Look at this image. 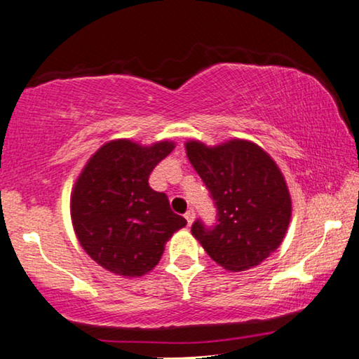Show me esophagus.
Listing matches in <instances>:
<instances>
[{"mask_svg":"<svg viewBox=\"0 0 359 359\" xmlns=\"http://www.w3.org/2000/svg\"><path fill=\"white\" fill-rule=\"evenodd\" d=\"M184 218H186V220H188V225H191V223L194 222V210L189 209V210L184 214Z\"/></svg>","mask_w":359,"mask_h":359,"instance_id":"esophagus-1","label":"esophagus"}]
</instances>
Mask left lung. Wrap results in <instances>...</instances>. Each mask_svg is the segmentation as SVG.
<instances>
[{
  "instance_id": "8db88e82",
  "label": "left lung",
  "mask_w": 359,
  "mask_h": 359,
  "mask_svg": "<svg viewBox=\"0 0 359 359\" xmlns=\"http://www.w3.org/2000/svg\"><path fill=\"white\" fill-rule=\"evenodd\" d=\"M184 147L217 205V225L196 220L192 236L230 272L259 266L282 244L292 218V197L278 165L244 139L214 147L188 141Z\"/></svg>"
}]
</instances>
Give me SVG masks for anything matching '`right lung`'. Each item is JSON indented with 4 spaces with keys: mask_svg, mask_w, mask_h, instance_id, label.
Returning <instances> with one entry per match:
<instances>
[{
    "mask_svg": "<svg viewBox=\"0 0 359 359\" xmlns=\"http://www.w3.org/2000/svg\"><path fill=\"white\" fill-rule=\"evenodd\" d=\"M175 142L141 145L129 139L103 144L77 176L71 220L81 246L98 266L124 278L157 266L165 244L186 220L170 209L167 194L149 186V175Z\"/></svg>",
    "mask_w": 359,
    "mask_h": 359,
    "instance_id": "right-lung-1",
    "label": "right lung"
}]
</instances>
